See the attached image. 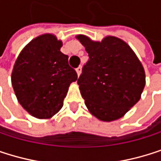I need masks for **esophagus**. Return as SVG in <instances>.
<instances>
[{
	"label": "esophagus",
	"instance_id": "obj_1",
	"mask_svg": "<svg viewBox=\"0 0 161 161\" xmlns=\"http://www.w3.org/2000/svg\"><path fill=\"white\" fill-rule=\"evenodd\" d=\"M81 69H82L81 67H78V68L76 69V72H77V75H78V76L80 75V73H81Z\"/></svg>",
	"mask_w": 161,
	"mask_h": 161
}]
</instances>
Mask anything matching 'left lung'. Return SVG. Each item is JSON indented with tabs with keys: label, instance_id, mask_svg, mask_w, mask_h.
I'll list each match as a JSON object with an SVG mask.
<instances>
[{
	"label": "left lung",
	"instance_id": "left-lung-1",
	"mask_svg": "<svg viewBox=\"0 0 161 161\" xmlns=\"http://www.w3.org/2000/svg\"><path fill=\"white\" fill-rule=\"evenodd\" d=\"M77 38L90 56L77 80L88 109L102 121L121 118L141 99L145 86L142 63L120 38L108 36L102 42L82 35Z\"/></svg>",
	"mask_w": 161,
	"mask_h": 161
}]
</instances>
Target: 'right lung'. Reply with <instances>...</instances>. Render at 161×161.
<instances>
[{
  "instance_id": "obj_1",
  "label": "right lung",
  "mask_w": 161,
  "mask_h": 161,
  "mask_svg": "<svg viewBox=\"0 0 161 161\" xmlns=\"http://www.w3.org/2000/svg\"><path fill=\"white\" fill-rule=\"evenodd\" d=\"M62 42L53 35L33 39L19 53L12 72L15 94L31 115L47 119L63 107L69 84L77 73L69 56L60 52Z\"/></svg>"
}]
</instances>
